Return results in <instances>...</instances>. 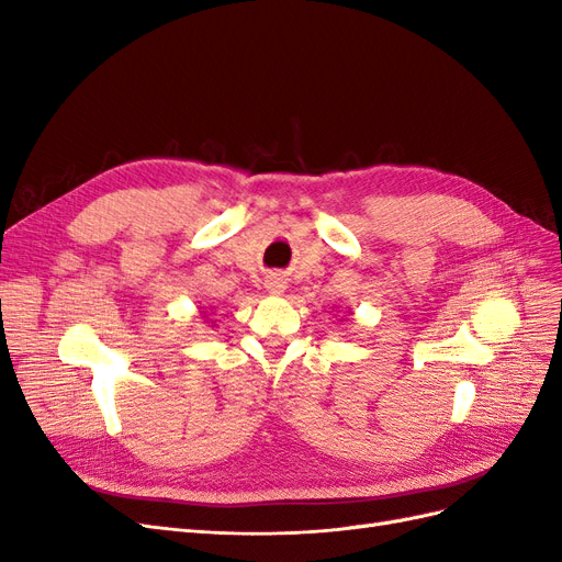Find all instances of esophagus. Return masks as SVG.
<instances>
[{"label":"esophagus","mask_w":562,"mask_h":562,"mask_svg":"<svg viewBox=\"0 0 562 562\" xmlns=\"http://www.w3.org/2000/svg\"><path fill=\"white\" fill-rule=\"evenodd\" d=\"M265 288H267V291L271 293V295H281L283 291H285V281L281 279V277H269L267 279V283H265Z\"/></svg>","instance_id":"obj_1"}]
</instances>
